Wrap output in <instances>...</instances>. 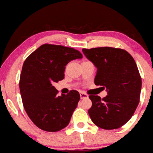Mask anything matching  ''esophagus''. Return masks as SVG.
<instances>
[{
	"label": "esophagus",
	"instance_id": "34e87169",
	"mask_svg": "<svg viewBox=\"0 0 153 153\" xmlns=\"http://www.w3.org/2000/svg\"><path fill=\"white\" fill-rule=\"evenodd\" d=\"M79 94H80V98H81V99H85V98H88V94H85L84 92H80Z\"/></svg>",
	"mask_w": 153,
	"mask_h": 153
}]
</instances>
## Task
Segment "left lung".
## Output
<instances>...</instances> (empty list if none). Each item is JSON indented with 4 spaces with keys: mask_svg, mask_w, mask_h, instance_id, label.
Returning <instances> with one entry per match:
<instances>
[{
    "mask_svg": "<svg viewBox=\"0 0 153 153\" xmlns=\"http://www.w3.org/2000/svg\"><path fill=\"white\" fill-rule=\"evenodd\" d=\"M82 51L97 68L94 83L105 88L108 94L102 99L89 96L90 118L101 128H118L131 118L139 103L142 80L135 61L122 49L104 47Z\"/></svg>",
    "mask_w": 153,
    "mask_h": 153,
    "instance_id": "1",
    "label": "left lung"
}]
</instances>
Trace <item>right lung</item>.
Here are the masks:
<instances>
[{
  "label": "right lung",
  "instance_id": "add662e5",
  "mask_svg": "<svg viewBox=\"0 0 153 153\" xmlns=\"http://www.w3.org/2000/svg\"><path fill=\"white\" fill-rule=\"evenodd\" d=\"M82 58L76 49L44 44L25 61L19 82L22 101L27 115L41 130L57 132L69 124L80 95L71 90L57 96L53 84L64 78L69 62Z\"/></svg>",
  "mask_w": 153,
  "mask_h": 153
}]
</instances>
